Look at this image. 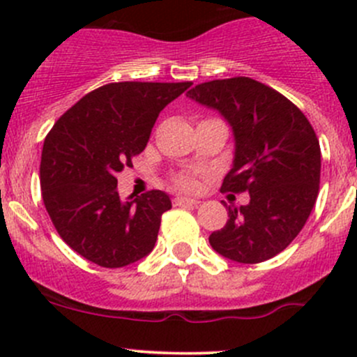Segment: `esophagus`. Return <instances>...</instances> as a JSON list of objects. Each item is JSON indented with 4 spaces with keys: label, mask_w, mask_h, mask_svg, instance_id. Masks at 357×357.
Listing matches in <instances>:
<instances>
[{
    "label": "esophagus",
    "mask_w": 357,
    "mask_h": 357,
    "mask_svg": "<svg viewBox=\"0 0 357 357\" xmlns=\"http://www.w3.org/2000/svg\"><path fill=\"white\" fill-rule=\"evenodd\" d=\"M200 202L197 199H190V197H176L174 205H199Z\"/></svg>",
    "instance_id": "esophagus-1"
}]
</instances>
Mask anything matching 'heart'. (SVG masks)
I'll return each instance as SVG.
<instances>
[{"label":"heart","mask_w":357,"mask_h":357,"mask_svg":"<svg viewBox=\"0 0 357 357\" xmlns=\"http://www.w3.org/2000/svg\"><path fill=\"white\" fill-rule=\"evenodd\" d=\"M174 185L181 190H195L197 188V178L188 172L174 176Z\"/></svg>","instance_id":"heart-1"}]
</instances>
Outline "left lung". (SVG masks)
Segmentation results:
<instances>
[{"label": "left lung", "mask_w": 357, "mask_h": 357, "mask_svg": "<svg viewBox=\"0 0 357 357\" xmlns=\"http://www.w3.org/2000/svg\"><path fill=\"white\" fill-rule=\"evenodd\" d=\"M186 96L231 126L235 158L221 190L250 195L247 205L228 207L229 219L208 243L242 264L275 257L301 233L316 204L321 150L314 129L289 98L250 77L202 82Z\"/></svg>", "instance_id": "obj_1"}]
</instances>
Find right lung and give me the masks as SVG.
I'll return each mask as SVG.
<instances>
[{
	"label": "right lung",
	"instance_id": "obj_1",
	"mask_svg": "<svg viewBox=\"0 0 357 357\" xmlns=\"http://www.w3.org/2000/svg\"><path fill=\"white\" fill-rule=\"evenodd\" d=\"M192 82H110L82 96L43 145L41 193L72 250L102 268H124L153 250L160 218L172 207L152 190L122 200L117 172L145 150L158 114Z\"/></svg>",
	"mask_w": 357,
	"mask_h": 357
}]
</instances>
